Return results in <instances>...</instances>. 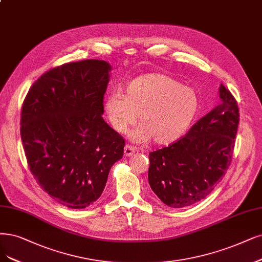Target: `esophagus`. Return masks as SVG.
<instances>
[{
	"label": "esophagus",
	"instance_id": "34e87169",
	"mask_svg": "<svg viewBox=\"0 0 262 262\" xmlns=\"http://www.w3.org/2000/svg\"><path fill=\"white\" fill-rule=\"evenodd\" d=\"M135 147L134 146H129V144H126L125 146V148H124V153H125V156L126 157H132L133 154L135 153Z\"/></svg>",
	"mask_w": 262,
	"mask_h": 262
}]
</instances>
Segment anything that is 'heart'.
Segmentation results:
<instances>
[{
  "label": "heart",
  "mask_w": 262,
  "mask_h": 262,
  "mask_svg": "<svg viewBox=\"0 0 262 262\" xmlns=\"http://www.w3.org/2000/svg\"><path fill=\"white\" fill-rule=\"evenodd\" d=\"M195 93L172 77L150 73L133 80L125 95L115 91L104 100V112L115 132L124 134L137 121L140 126L132 134L135 141L166 144L187 132L198 112Z\"/></svg>",
  "instance_id": "obj_1"
}]
</instances>
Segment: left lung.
<instances>
[{
  "instance_id": "left-lung-1",
  "label": "left lung",
  "mask_w": 262,
  "mask_h": 262,
  "mask_svg": "<svg viewBox=\"0 0 262 262\" xmlns=\"http://www.w3.org/2000/svg\"><path fill=\"white\" fill-rule=\"evenodd\" d=\"M219 93L220 103L186 136L149 153L150 187L169 207H187L205 199L230 166L239 122L238 105L225 85H220Z\"/></svg>"
}]
</instances>
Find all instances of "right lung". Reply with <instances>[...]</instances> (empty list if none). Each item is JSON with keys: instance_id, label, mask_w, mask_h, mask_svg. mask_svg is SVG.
Returning <instances> with one entry per match:
<instances>
[{"instance_id": "obj_1", "label": "right lung", "mask_w": 262, "mask_h": 262, "mask_svg": "<svg viewBox=\"0 0 262 262\" xmlns=\"http://www.w3.org/2000/svg\"><path fill=\"white\" fill-rule=\"evenodd\" d=\"M111 67L103 60L68 62L46 71L23 103L20 134L28 166L47 194L69 208L99 199L125 140L104 122Z\"/></svg>"}]
</instances>
